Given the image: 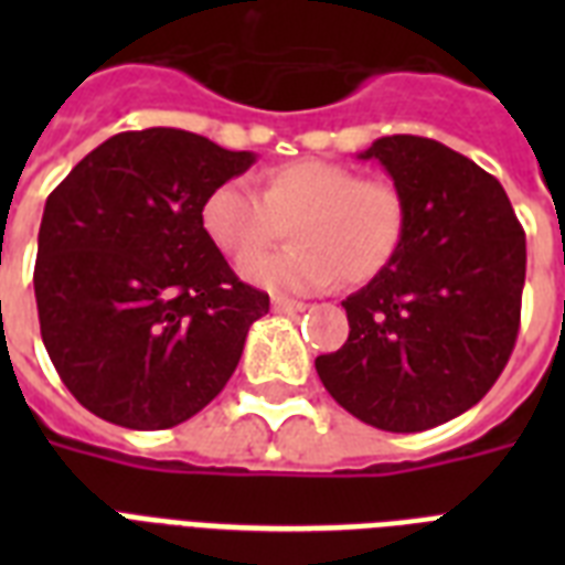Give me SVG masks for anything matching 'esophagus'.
<instances>
[{"instance_id":"obj_1","label":"esophagus","mask_w":565,"mask_h":565,"mask_svg":"<svg viewBox=\"0 0 565 565\" xmlns=\"http://www.w3.org/2000/svg\"><path fill=\"white\" fill-rule=\"evenodd\" d=\"M273 310L275 313H301L305 305H301V301H290V299H281V296H275Z\"/></svg>"}]
</instances>
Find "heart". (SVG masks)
I'll return each mask as SVG.
<instances>
[{
    "label": "heart",
    "instance_id": "obj_1",
    "mask_svg": "<svg viewBox=\"0 0 565 565\" xmlns=\"http://www.w3.org/2000/svg\"><path fill=\"white\" fill-rule=\"evenodd\" d=\"M204 237L231 260H243L280 236L297 246L239 266L248 284L269 292H322L340 278L372 281L404 243L407 204L386 179H361L343 163L290 161L275 167L257 193L243 179L222 181L199 211Z\"/></svg>",
    "mask_w": 565,
    "mask_h": 565
}]
</instances>
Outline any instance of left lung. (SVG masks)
Instances as JSON below:
<instances>
[{
    "mask_svg": "<svg viewBox=\"0 0 565 565\" xmlns=\"http://www.w3.org/2000/svg\"><path fill=\"white\" fill-rule=\"evenodd\" d=\"M377 161L407 204L393 264L343 301L349 340L319 354L340 407L372 428H437L481 402L516 345L525 231L490 172L428 137H381Z\"/></svg>",
    "mask_w": 565,
    "mask_h": 565,
    "instance_id": "left-lung-1",
    "label": "left lung"
}]
</instances>
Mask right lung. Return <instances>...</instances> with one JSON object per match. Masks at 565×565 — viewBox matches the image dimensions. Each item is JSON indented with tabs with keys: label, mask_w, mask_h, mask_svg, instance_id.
Segmentation results:
<instances>
[{
	"label": "right lung",
	"mask_w": 565,
	"mask_h": 565,
	"mask_svg": "<svg viewBox=\"0 0 565 565\" xmlns=\"http://www.w3.org/2000/svg\"><path fill=\"white\" fill-rule=\"evenodd\" d=\"M252 152L181 128L122 131L73 167L43 207L40 334L66 390L135 430L188 422L222 393L269 296L231 273L199 211Z\"/></svg>",
	"instance_id": "add662e5"
}]
</instances>
